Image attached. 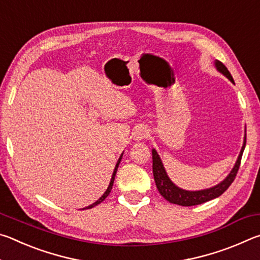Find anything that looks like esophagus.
<instances>
[{"label": "esophagus", "mask_w": 260, "mask_h": 260, "mask_svg": "<svg viewBox=\"0 0 260 260\" xmlns=\"http://www.w3.org/2000/svg\"><path fill=\"white\" fill-rule=\"evenodd\" d=\"M147 136H148V129L147 128H138L133 133V138L136 141H141V140L146 139Z\"/></svg>", "instance_id": "obj_1"}]
</instances>
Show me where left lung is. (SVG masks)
I'll use <instances>...</instances> for the list:
<instances>
[{"mask_svg":"<svg viewBox=\"0 0 260 260\" xmlns=\"http://www.w3.org/2000/svg\"><path fill=\"white\" fill-rule=\"evenodd\" d=\"M214 67L217 69L218 72L223 74V76H225L227 79H230V80L234 83L232 74L221 61L215 60ZM245 142H246V134H244L243 146L241 148L240 155L237 157L235 165L232 169L230 174H228L220 183L215 184V186L208 189H202V190H186V189H182L178 187L177 184H174L172 182V180H171L169 178V175H167L165 167L162 165V161L160 159L159 155H158V152L156 151V149H152V172H153V178H155V182H156L158 191H159L160 195L164 197L166 201H169L170 203L178 204L181 206L199 205L213 199H217V197H219L221 193L225 192L228 189V187L232 184V182L234 181L236 173L237 171H239V167L241 164V158H242V155H243Z\"/></svg>","mask_w":260,"mask_h":260,"instance_id":"1","label":"left lung"}]
</instances>
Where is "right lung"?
<instances>
[{"instance_id":"add662e5","label":"right lung","mask_w":260,"mask_h":260,"mask_svg":"<svg viewBox=\"0 0 260 260\" xmlns=\"http://www.w3.org/2000/svg\"><path fill=\"white\" fill-rule=\"evenodd\" d=\"M122 155H124V153H121L120 155V157H119V159H118V161H117V164H116V166H114V170H113V173H112V177H111V180H110V183H109V186H108V188H107V190H105V192L103 193L102 196L100 197V199L95 202V203H93V204H90L89 206H86V208H83L82 210H85V209H91V208H94V206H96L98 204H100V203H102V202L107 199V197L109 196V193H110V191H111V189H112V186H113V181H114V177H116V173H117V170H118V166H119V164H120V160H121V158H122Z\"/></svg>"}]
</instances>
